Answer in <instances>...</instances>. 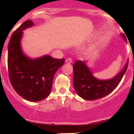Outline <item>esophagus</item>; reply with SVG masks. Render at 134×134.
Here are the masks:
<instances>
[{"label":"esophagus","mask_w":134,"mask_h":134,"mask_svg":"<svg viewBox=\"0 0 134 134\" xmlns=\"http://www.w3.org/2000/svg\"><path fill=\"white\" fill-rule=\"evenodd\" d=\"M66 63H68V64H70L72 62V59L70 58H68L66 59Z\"/></svg>","instance_id":"34e87169"}]
</instances>
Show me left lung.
<instances>
[{"label":"left lung","instance_id":"left-lung-1","mask_svg":"<svg viewBox=\"0 0 134 134\" xmlns=\"http://www.w3.org/2000/svg\"><path fill=\"white\" fill-rule=\"evenodd\" d=\"M121 37L127 43L124 34ZM87 61L77 60L73 65V85L75 91L80 97L85 100H93L100 99L111 93L118 86L125 74L128 66V60L125 66L114 77L101 80L94 77L93 72L86 64Z\"/></svg>","mask_w":134,"mask_h":134}]
</instances>
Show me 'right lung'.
I'll list each match as a JSON object with an SVG mask.
<instances>
[{"mask_svg":"<svg viewBox=\"0 0 134 134\" xmlns=\"http://www.w3.org/2000/svg\"><path fill=\"white\" fill-rule=\"evenodd\" d=\"M33 26V21L27 20L10 37L8 70L11 85L17 94L26 100L36 102L50 94L54 75L65 60L55 59L49 55L31 58L25 54L21 47L23 31Z\"/></svg>","mask_w":134,"mask_h":134,"instance_id":"add662e5","label":"right lung"}]
</instances>
